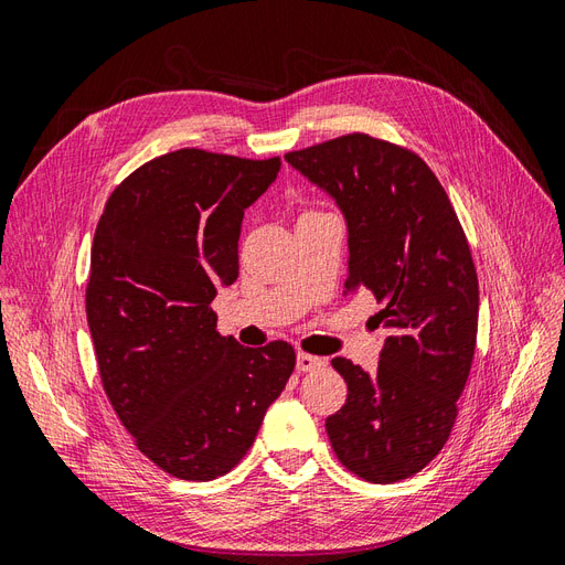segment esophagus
Segmentation results:
<instances>
[{
    "label": "esophagus",
    "instance_id": "1",
    "mask_svg": "<svg viewBox=\"0 0 565 565\" xmlns=\"http://www.w3.org/2000/svg\"><path fill=\"white\" fill-rule=\"evenodd\" d=\"M320 367H324V358L303 353V351L297 353V370L299 372H313V370H320Z\"/></svg>",
    "mask_w": 565,
    "mask_h": 565
}]
</instances>
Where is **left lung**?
<instances>
[{
	"mask_svg": "<svg viewBox=\"0 0 565 565\" xmlns=\"http://www.w3.org/2000/svg\"><path fill=\"white\" fill-rule=\"evenodd\" d=\"M285 160L328 191L349 224L344 295L370 292L386 330L377 372L332 367L347 403L324 422L332 450L370 483L415 476L446 446L478 330V278L465 228L417 152L353 131Z\"/></svg>",
	"mask_w": 565,
	"mask_h": 565,
	"instance_id": "1",
	"label": "left lung"
}]
</instances>
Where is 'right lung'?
Returning a JSON list of instances; mask_svg holds the SVG:
<instances>
[{
	"label": "right lung",
	"mask_w": 565,
	"mask_h": 565,
	"mask_svg": "<svg viewBox=\"0 0 565 565\" xmlns=\"http://www.w3.org/2000/svg\"><path fill=\"white\" fill-rule=\"evenodd\" d=\"M280 158L181 148L141 164L98 218L87 322L115 415L152 465L212 481L259 434L297 355L287 341L245 349L216 332L218 285L241 273L245 210Z\"/></svg>",
	"instance_id": "obj_1"
}]
</instances>
